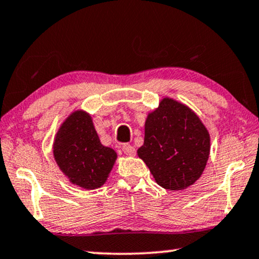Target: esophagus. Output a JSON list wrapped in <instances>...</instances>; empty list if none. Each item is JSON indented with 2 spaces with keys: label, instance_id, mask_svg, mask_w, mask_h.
<instances>
[{
  "label": "esophagus",
  "instance_id": "1",
  "mask_svg": "<svg viewBox=\"0 0 259 259\" xmlns=\"http://www.w3.org/2000/svg\"><path fill=\"white\" fill-rule=\"evenodd\" d=\"M122 150H123V153L126 155V156H134V155L136 154L135 148H134L133 146H130V144H124V146L122 147Z\"/></svg>",
  "mask_w": 259,
  "mask_h": 259
}]
</instances>
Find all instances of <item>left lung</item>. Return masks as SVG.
<instances>
[{"label": "left lung", "instance_id": "left-lung-1", "mask_svg": "<svg viewBox=\"0 0 259 259\" xmlns=\"http://www.w3.org/2000/svg\"><path fill=\"white\" fill-rule=\"evenodd\" d=\"M211 150V137L199 116L184 103L163 97L148 113L144 143L137 155L157 185L184 191L201 177Z\"/></svg>", "mask_w": 259, "mask_h": 259}]
</instances>
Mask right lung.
<instances>
[{"mask_svg": "<svg viewBox=\"0 0 259 259\" xmlns=\"http://www.w3.org/2000/svg\"><path fill=\"white\" fill-rule=\"evenodd\" d=\"M53 156L71 184L89 191L105 184L117 160L116 151L101 143L91 115L81 109L61 123L54 137Z\"/></svg>", "mask_w": 259, "mask_h": 259, "instance_id": "obj_1", "label": "right lung"}]
</instances>
